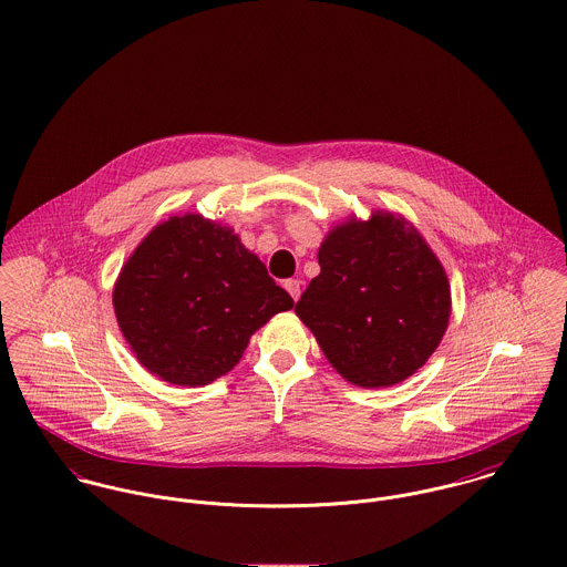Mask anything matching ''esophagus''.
<instances>
[{"label": "esophagus", "instance_id": "34e87169", "mask_svg": "<svg viewBox=\"0 0 567 567\" xmlns=\"http://www.w3.org/2000/svg\"><path fill=\"white\" fill-rule=\"evenodd\" d=\"M284 288L288 290V295H290L295 301H299V297H301V281H299V279H288V281L284 284Z\"/></svg>", "mask_w": 567, "mask_h": 567}]
</instances>
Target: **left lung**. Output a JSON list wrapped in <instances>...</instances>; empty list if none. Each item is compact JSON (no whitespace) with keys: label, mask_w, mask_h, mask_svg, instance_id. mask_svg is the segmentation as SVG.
<instances>
[{"label":"left lung","mask_w":567,"mask_h":567,"mask_svg":"<svg viewBox=\"0 0 567 567\" xmlns=\"http://www.w3.org/2000/svg\"><path fill=\"white\" fill-rule=\"evenodd\" d=\"M297 316L353 385L390 388L440 347L451 318L442 261L408 218L372 209L336 225L318 249Z\"/></svg>","instance_id":"obj_1"}]
</instances>
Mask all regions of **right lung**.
<instances>
[{"label": "right lung", "instance_id": "add662e5", "mask_svg": "<svg viewBox=\"0 0 567 567\" xmlns=\"http://www.w3.org/2000/svg\"><path fill=\"white\" fill-rule=\"evenodd\" d=\"M112 306L143 368L197 388L227 374L259 327L295 301L231 227L186 212L155 225L134 249Z\"/></svg>", "mask_w": 567, "mask_h": 567}]
</instances>
